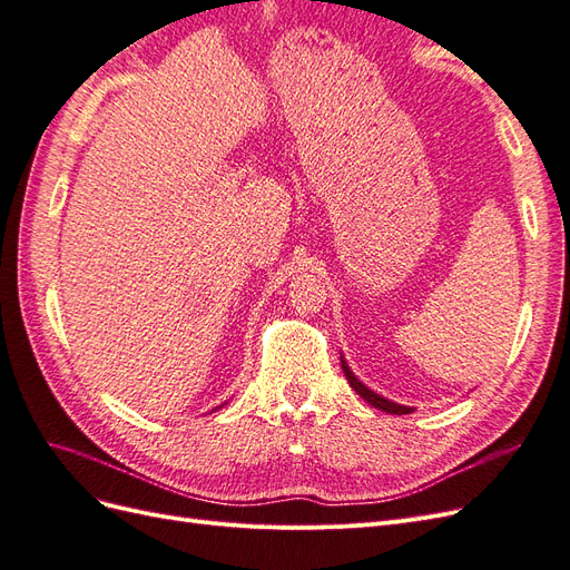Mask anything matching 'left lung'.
<instances>
[{
  "label": "left lung",
  "instance_id": "left-lung-1",
  "mask_svg": "<svg viewBox=\"0 0 570 570\" xmlns=\"http://www.w3.org/2000/svg\"><path fill=\"white\" fill-rule=\"evenodd\" d=\"M340 361H342V371H344V375H347V383L356 390V394H361L364 396V400L371 404V406H375V409H381V411H387V413H396V416H402V413H411L413 409L411 406H404V404H396V402H390V400H385V396H381L377 392H373V390H368L364 383L358 381V377L352 373V368L347 366V361H344V356H340Z\"/></svg>",
  "mask_w": 570,
  "mask_h": 570
}]
</instances>
